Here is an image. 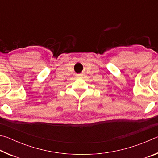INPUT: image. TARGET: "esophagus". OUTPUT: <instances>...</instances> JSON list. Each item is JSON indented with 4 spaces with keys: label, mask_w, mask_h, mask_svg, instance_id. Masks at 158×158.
Returning a JSON list of instances; mask_svg holds the SVG:
<instances>
[{
    "label": "esophagus",
    "mask_w": 158,
    "mask_h": 158,
    "mask_svg": "<svg viewBox=\"0 0 158 158\" xmlns=\"http://www.w3.org/2000/svg\"><path fill=\"white\" fill-rule=\"evenodd\" d=\"M77 77H78V78H79V77H82V74H78V75L77 76Z\"/></svg>",
    "instance_id": "esophagus-1"
}]
</instances>
